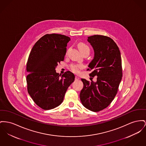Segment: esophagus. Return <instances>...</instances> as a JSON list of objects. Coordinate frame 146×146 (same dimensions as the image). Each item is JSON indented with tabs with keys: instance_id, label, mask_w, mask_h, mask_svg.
Listing matches in <instances>:
<instances>
[{
	"instance_id": "34e87169",
	"label": "esophagus",
	"mask_w": 146,
	"mask_h": 146,
	"mask_svg": "<svg viewBox=\"0 0 146 146\" xmlns=\"http://www.w3.org/2000/svg\"><path fill=\"white\" fill-rule=\"evenodd\" d=\"M75 79H76V80H79V79H80V78L78 77V76H76V77H75Z\"/></svg>"
}]
</instances>
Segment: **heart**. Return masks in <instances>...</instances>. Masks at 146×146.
Instances as JSON below:
<instances>
[{
  "label": "heart",
  "instance_id": "heart-1",
  "mask_svg": "<svg viewBox=\"0 0 146 146\" xmlns=\"http://www.w3.org/2000/svg\"><path fill=\"white\" fill-rule=\"evenodd\" d=\"M78 48L81 52L84 51L86 50L89 51V47L85 44L83 42L78 44ZM83 68V66L80 64H72L70 65V70L74 73H78L80 72V70Z\"/></svg>",
  "mask_w": 146,
  "mask_h": 146
}]
</instances>
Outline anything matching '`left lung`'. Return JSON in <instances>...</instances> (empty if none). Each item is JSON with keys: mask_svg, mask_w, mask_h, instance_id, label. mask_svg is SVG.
Returning <instances> with one entry per match:
<instances>
[{"mask_svg": "<svg viewBox=\"0 0 146 146\" xmlns=\"http://www.w3.org/2000/svg\"><path fill=\"white\" fill-rule=\"evenodd\" d=\"M94 51V59L89 63L91 82L82 79L83 88L80 93L84 107L98 112L107 108L117 93L122 77V61L119 48L109 37L94 35L88 37ZM97 76L94 82L91 78Z\"/></svg>", "mask_w": 146, "mask_h": 146, "instance_id": "8db88e82", "label": "left lung"}]
</instances>
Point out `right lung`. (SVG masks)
I'll list each match as a JSON object with an SVG mask.
<instances>
[{"mask_svg": "<svg viewBox=\"0 0 146 146\" xmlns=\"http://www.w3.org/2000/svg\"><path fill=\"white\" fill-rule=\"evenodd\" d=\"M70 37L63 35H44L33 46L26 63L27 88L35 103L51 110L63 102L75 76L69 71L60 76L55 68L64 60Z\"/></svg>", "mask_w": 146, "mask_h": 146, "instance_id": "1", "label": "right lung"}]
</instances>
